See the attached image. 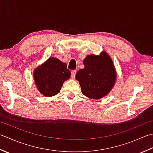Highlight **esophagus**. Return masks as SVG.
<instances>
[{"instance_id": "esophagus-1", "label": "esophagus", "mask_w": 153, "mask_h": 153, "mask_svg": "<svg viewBox=\"0 0 153 153\" xmlns=\"http://www.w3.org/2000/svg\"><path fill=\"white\" fill-rule=\"evenodd\" d=\"M76 71H75V70H73L71 71V78H72V79H74V77H75V75H76Z\"/></svg>"}]
</instances>
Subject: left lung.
Wrapping results in <instances>:
<instances>
[{
	"label": "left lung",
	"mask_w": 153,
	"mask_h": 153,
	"mask_svg": "<svg viewBox=\"0 0 153 153\" xmlns=\"http://www.w3.org/2000/svg\"><path fill=\"white\" fill-rule=\"evenodd\" d=\"M85 68L76 74L81 91L90 99L100 100L110 92L116 83V68L107 52L99 55H88L83 60Z\"/></svg>",
	"instance_id": "obj_1"
}]
</instances>
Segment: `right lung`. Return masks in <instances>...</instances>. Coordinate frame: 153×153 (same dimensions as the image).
Wrapping results in <instances>:
<instances>
[{
    "mask_svg": "<svg viewBox=\"0 0 153 153\" xmlns=\"http://www.w3.org/2000/svg\"><path fill=\"white\" fill-rule=\"evenodd\" d=\"M33 80L40 94L51 97L60 92L65 80L71 76L66 63L56 57H49L34 69Z\"/></svg>",
    "mask_w": 153,
    "mask_h": 153,
    "instance_id": "add662e5",
    "label": "right lung"
}]
</instances>
